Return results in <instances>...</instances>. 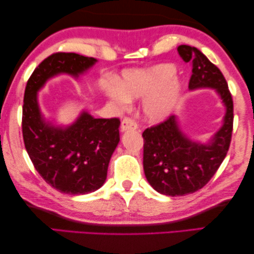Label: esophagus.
<instances>
[{
	"mask_svg": "<svg viewBox=\"0 0 254 254\" xmlns=\"http://www.w3.org/2000/svg\"><path fill=\"white\" fill-rule=\"evenodd\" d=\"M136 128H137V123L134 119H131L130 117L124 118V120L122 122V131L136 129Z\"/></svg>",
	"mask_w": 254,
	"mask_h": 254,
	"instance_id": "esophagus-1",
	"label": "esophagus"
}]
</instances>
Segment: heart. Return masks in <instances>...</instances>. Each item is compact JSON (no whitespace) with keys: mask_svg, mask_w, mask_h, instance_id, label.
I'll use <instances>...</instances> for the list:
<instances>
[{"mask_svg":"<svg viewBox=\"0 0 254 254\" xmlns=\"http://www.w3.org/2000/svg\"><path fill=\"white\" fill-rule=\"evenodd\" d=\"M102 90L122 108L129 105V99L147 98L144 114L152 120H161L172 111L182 88L176 78L174 66L161 64L147 69L125 70L122 82L111 80Z\"/></svg>","mask_w":254,"mask_h":254,"instance_id":"heart-1","label":"heart"}]
</instances>
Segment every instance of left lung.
Listing matches in <instances>:
<instances>
[{
	"label": "left lung",
	"mask_w": 254,
	"mask_h": 254,
	"mask_svg": "<svg viewBox=\"0 0 254 254\" xmlns=\"http://www.w3.org/2000/svg\"><path fill=\"white\" fill-rule=\"evenodd\" d=\"M178 52L186 63L192 65L189 89H215L226 114L222 128L207 144L189 139L179 128L174 115L144 130L145 177L157 192L170 197L193 193L208 184L230 148L234 119L232 94L217 66L196 47L181 45Z\"/></svg>",
	"instance_id": "1"
}]
</instances>
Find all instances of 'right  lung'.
<instances>
[{
  "label": "right lung",
  "instance_id": "obj_1",
  "mask_svg": "<svg viewBox=\"0 0 254 254\" xmlns=\"http://www.w3.org/2000/svg\"><path fill=\"white\" fill-rule=\"evenodd\" d=\"M97 60L75 53H55L41 62L29 77L22 107L24 147L40 177L67 194H85L99 189L119 143V118H93L88 112L68 127L46 123L37 92L60 73L77 77Z\"/></svg>",
  "mask_w": 254,
  "mask_h": 254
}]
</instances>
